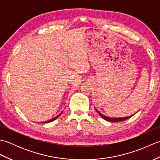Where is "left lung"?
Instances as JSON below:
<instances>
[{
	"label": "left lung",
	"instance_id": "8db88e82",
	"mask_svg": "<svg viewBox=\"0 0 160 160\" xmlns=\"http://www.w3.org/2000/svg\"><path fill=\"white\" fill-rule=\"evenodd\" d=\"M95 109L96 110V111L98 112V113L99 114L100 116L102 117V118H103L104 120H107V121H108V122H122V121H124V120H127V119H128V118H131L132 115H130V116H128V117H124V118H110V117H107V116H104V115H102V114L99 111H98L96 108H95Z\"/></svg>",
	"mask_w": 160,
	"mask_h": 160
}]
</instances>
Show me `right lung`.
Returning <instances> with one entry per match:
<instances>
[{
	"mask_svg": "<svg viewBox=\"0 0 160 160\" xmlns=\"http://www.w3.org/2000/svg\"><path fill=\"white\" fill-rule=\"evenodd\" d=\"M62 113V111L61 112V113H60L59 115H58L57 116H56V117L54 118H53V119H51V120H48V121H46V122H43V123H47V122H52V121H53V120H55L56 119H57L58 118V117L60 116V115H61V113Z\"/></svg>",
	"mask_w": 160,
	"mask_h": 160,
	"instance_id": "1",
	"label": "right lung"
}]
</instances>
